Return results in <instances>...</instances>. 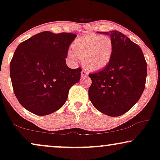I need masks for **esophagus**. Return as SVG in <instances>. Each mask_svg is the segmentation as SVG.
<instances>
[{"instance_id": "34e87169", "label": "esophagus", "mask_w": 160, "mask_h": 160, "mask_svg": "<svg viewBox=\"0 0 160 160\" xmlns=\"http://www.w3.org/2000/svg\"><path fill=\"white\" fill-rule=\"evenodd\" d=\"M87 76H88V73H87L86 70H82V72H81V76H82V78L87 77Z\"/></svg>"}]
</instances>
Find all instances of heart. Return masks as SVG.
Returning a JSON list of instances; mask_svg holds the SVG:
<instances>
[{
	"mask_svg": "<svg viewBox=\"0 0 160 160\" xmlns=\"http://www.w3.org/2000/svg\"><path fill=\"white\" fill-rule=\"evenodd\" d=\"M113 44L111 38L100 35L89 34L76 39L68 52L71 62L82 59L83 65L90 71H99L110 63Z\"/></svg>",
	"mask_w": 160,
	"mask_h": 160,
	"instance_id": "b5f03b06",
	"label": "heart"
}]
</instances>
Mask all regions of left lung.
Wrapping results in <instances>:
<instances>
[{
  "mask_svg": "<svg viewBox=\"0 0 160 160\" xmlns=\"http://www.w3.org/2000/svg\"><path fill=\"white\" fill-rule=\"evenodd\" d=\"M110 35L113 44L111 60L101 71L89 74V98L93 106L110 117L130 110L145 88L147 63L138 45L117 30L100 32Z\"/></svg>",
  "mask_w": 160,
  "mask_h": 160,
  "instance_id": "8db88e82",
  "label": "left lung"
}]
</instances>
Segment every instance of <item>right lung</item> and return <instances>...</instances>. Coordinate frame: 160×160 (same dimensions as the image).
<instances>
[{
	"label": "right lung",
	"mask_w": 160,
	"mask_h": 160,
	"mask_svg": "<svg viewBox=\"0 0 160 160\" xmlns=\"http://www.w3.org/2000/svg\"><path fill=\"white\" fill-rule=\"evenodd\" d=\"M76 35L44 31L19 43L10 62L14 95L34 114L48 115L66 101L69 89L79 82L82 68L71 69L65 58Z\"/></svg>",
	"instance_id": "right-lung-1"
}]
</instances>
